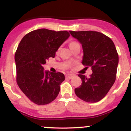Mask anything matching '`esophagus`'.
I'll list each match as a JSON object with an SVG mask.
<instances>
[{"mask_svg":"<svg viewBox=\"0 0 131 131\" xmlns=\"http://www.w3.org/2000/svg\"><path fill=\"white\" fill-rule=\"evenodd\" d=\"M65 77L66 78H67V79H71L73 77V75L71 74H67L65 75Z\"/></svg>","mask_w":131,"mask_h":131,"instance_id":"1","label":"esophagus"}]
</instances>
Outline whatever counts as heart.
<instances>
[{
    "instance_id": "obj_1",
    "label": "heart",
    "mask_w": 131,
    "mask_h": 131,
    "mask_svg": "<svg viewBox=\"0 0 131 131\" xmlns=\"http://www.w3.org/2000/svg\"><path fill=\"white\" fill-rule=\"evenodd\" d=\"M77 43V42H74V41H72V42H71L70 43V46H72V45L74 44V43Z\"/></svg>"
}]
</instances>
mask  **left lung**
<instances>
[{
    "label": "left lung",
    "instance_id": "1",
    "mask_svg": "<svg viewBox=\"0 0 131 131\" xmlns=\"http://www.w3.org/2000/svg\"><path fill=\"white\" fill-rule=\"evenodd\" d=\"M71 35L81 43L83 49L82 63L91 67L89 78L79 74L82 84L74 89L75 94L84 101L95 103L102 100L115 83L119 58L113 42L97 31H70Z\"/></svg>",
    "mask_w": 131,
    "mask_h": 131
}]
</instances>
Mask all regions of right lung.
I'll list each match as a JSON object with an SVG mask.
<instances>
[{"instance_id": "add662e5", "label": "right lung", "mask_w": 131, "mask_h": 131, "mask_svg": "<svg viewBox=\"0 0 131 131\" xmlns=\"http://www.w3.org/2000/svg\"><path fill=\"white\" fill-rule=\"evenodd\" d=\"M70 36L67 31L39 29L26 34L19 42L15 55L16 82L27 97L37 105L53 101L64 80L61 73L43 70V64Z\"/></svg>"}]
</instances>
